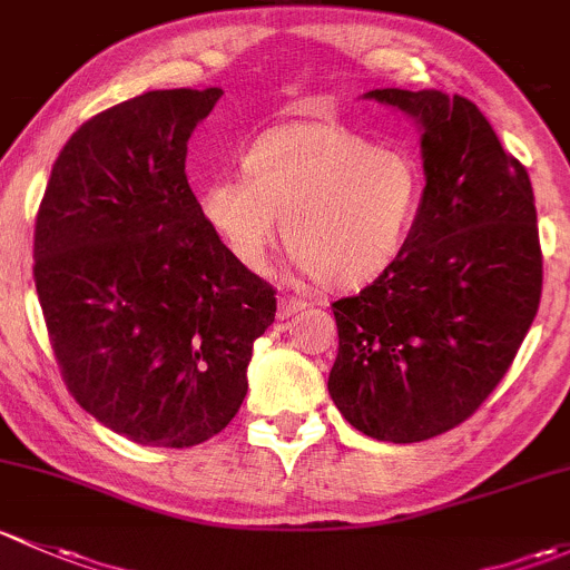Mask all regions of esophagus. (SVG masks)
<instances>
[{
	"label": "esophagus",
	"instance_id": "34e87169",
	"mask_svg": "<svg viewBox=\"0 0 570 570\" xmlns=\"http://www.w3.org/2000/svg\"><path fill=\"white\" fill-rule=\"evenodd\" d=\"M307 307V304L302 302V298H291V296H279L277 298V318L279 321H285V318H291V315H296L298 309H304Z\"/></svg>",
	"mask_w": 570,
	"mask_h": 570
}]
</instances>
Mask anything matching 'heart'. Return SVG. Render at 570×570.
<instances>
[{"instance_id":"heart-1","label":"heart","mask_w":570,"mask_h":570,"mask_svg":"<svg viewBox=\"0 0 570 570\" xmlns=\"http://www.w3.org/2000/svg\"><path fill=\"white\" fill-rule=\"evenodd\" d=\"M244 175H214L197 208L227 255L263 274L279 238L324 287L379 277L406 244L422 195L416 161L371 148L332 120H293L263 131L242 158Z\"/></svg>"}]
</instances>
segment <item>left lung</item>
Listing matches in <instances>:
<instances>
[{
    "mask_svg": "<svg viewBox=\"0 0 570 570\" xmlns=\"http://www.w3.org/2000/svg\"><path fill=\"white\" fill-rule=\"evenodd\" d=\"M362 98L420 126L425 189L395 261L332 304L328 395L365 436L412 444L472 416L532 326L543 283L535 197L466 98L397 87Z\"/></svg>",
    "mask_w": 570,
    "mask_h": 570,
    "instance_id": "left-lung-1",
    "label": "left lung"
}]
</instances>
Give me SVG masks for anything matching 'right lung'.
<instances>
[{
	"label": "right lung",
	"mask_w": 570,
	"mask_h": 570,
	"mask_svg": "<svg viewBox=\"0 0 570 570\" xmlns=\"http://www.w3.org/2000/svg\"><path fill=\"white\" fill-rule=\"evenodd\" d=\"M219 98L150 90L87 120L35 222V287L68 390L145 448H195L236 416L252 345L277 313L186 180V142Z\"/></svg>",
	"instance_id": "add662e5"
}]
</instances>
